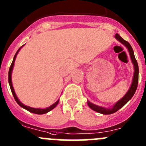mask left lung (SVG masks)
<instances>
[{"instance_id": "obj_1", "label": "left lung", "mask_w": 146, "mask_h": 146, "mask_svg": "<svg viewBox=\"0 0 146 146\" xmlns=\"http://www.w3.org/2000/svg\"><path fill=\"white\" fill-rule=\"evenodd\" d=\"M115 38L117 39L119 42H120L122 44L125 46V47L127 48L128 50L129 53H130V58H131L132 62H133V65H134V75H133V82H132L131 86L129 88L128 92H127L126 94L120 99V100L118 101L116 104L113 106L112 108H104V107H99V106L96 105V104H94L92 103H91L90 102L88 101V105L90 108L92 110H94V111H97V112L101 113V114H113V113L116 112L117 111L119 110V109L122 108L124 105L128 102L129 100L131 99V98L133 97L134 94L135 93V91L137 89V84H138V73H139V68H138V65H137V62L135 58L134 52H133V48H132L131 45L128 42L125 41V39H122L120 36H119L118 34L115 35Z\"/></svg>"}]
</instances>
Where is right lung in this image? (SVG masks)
<instances>
[{
	"mask_svg": "<svg viewBox=\"0 0 146 146\" xmlns=\"http://www.w3.org/2000/svg\"><path fill=\"white\" fill-rule=\"evenodd\" d=\"M23 46H24V45H23ZM23 46H22V47H23ZM22 47H20V48L19 49V50H18V51L16 52V54H15L14 58H13V62H12L11 65V66H10V68H9V85H10L11 90L12 94H13V97H14V99H15V100H16V102H17L18 104H19V105L20 107H23V108L25 109V110H28V111H30V112L35 113V114H46V113H47V112H48V111H51L52 110H53V109H54V107H55L57 105H58V102H59V99H58V100L57 101V102H55V103H54V104H53L52 105H51V106H50V107H47V108H45V109H36V108H32V107H28V106H26V105H24V104H23L22 103H21V102H20L19 100V99H18L17 96H16V94H15L14 89H13V85H12L11 73H12V70H13V65H14V62H15V60H16V55H17L18 52H19V50H20V49H21Z\"/></svg>",
	"mask_w": 146,
	"mask_h": 146,
	"instance_id": "right-lung-1",
	"label": "right lung"
}]
</instances>
